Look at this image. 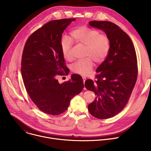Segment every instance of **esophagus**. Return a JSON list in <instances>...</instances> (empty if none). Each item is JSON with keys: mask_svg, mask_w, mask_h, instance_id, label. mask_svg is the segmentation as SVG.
Listing matches in <instances>:
<instances>
[{"mask_svg": "<svg viewBox=\"0 0 151 151\" xmlns=\"http://www.w3.org/2000/svg\"><path fill=\"white\" fill-rule=\"evenodd\" d=\"M82 79H83V83H85V81H86V78L83 76V77H82ZM84 90H86L85 87H84Z\"/></svg>", "mask_w": 151, "mask_h": 151, "instance_id": "34e87169", "label": "esophagus"}]
</instances>
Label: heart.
Listing matches in <instances>:
<instances>
[{
    "instance_id": "heart-1",
    "label": "heart",
    "mask_w": 151,
    "mask_h": 151,
    "mask_svg": "<svg viewBox=\"0 0 151 151\" xmlns=\"http://www.w3.org/2000/svg\"><path fill=\"white\" fill-rule=\"evenodd\" d=\"M73 42L85 46L84 57H87L77 61L72 66L74 73L83 76L91 73L94 61L97 64L104 61L111 48L109 37L106 34L86 26L78 27L70 32V39L64 37L61 41L63 56L69 61L74 59L72 54Z\"/></svg>"
}]
</instances>
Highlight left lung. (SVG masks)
<instances>
[{
  "instance_id": "1",
  "label": "left lung",
  "mask_w": 151,
  "mask_h": 151,
  "mask_svg": "<svg viewBox=\"0 0 151 151\" xmlns=\"http://www.w3.org/2000/svg\"><path fill=\"white\" fill-rule=\"evenodd\" d=\"M89 24L103 30L111 42L108 55L96 70V80L85 82V88L96 96L88 106L89 112L96 118L107 119L122 111L130 99L137 79V56L130 37L115 24L91 21Z\"/></svg>"
}]
</instances>
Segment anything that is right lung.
<instances>
[{"instance_id":"add662e5","label":"right lung","mask_w":151,"mask_h":151,"mask_svg":"<svg viewBox=\"0 0 151 151\" xmlns=\"http://www.w3.org/2000/svg\"><path fill=\"white\" fill-rule=\"evenodd\" d=\"M75 18L52 20L27 39L21 59V75L26 91L38 109L45 114L58 115L65 112L73 97L83 90L82 77L59 83L57 75H67L69 70L61 49L64 30Z\"/></svg>"}]
</instances>
